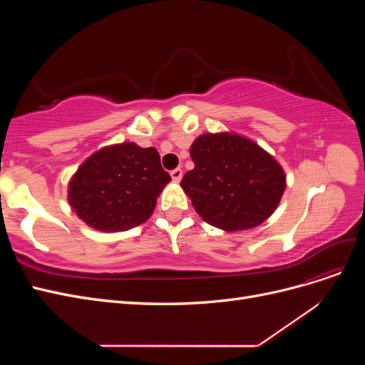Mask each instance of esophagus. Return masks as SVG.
Here are the masks:
<instances>
[{
	"label": "esophagus",
	"instance_id": "obj_1",
	"mask_svg": "<svg viewBox=\"0 0 365 365\" xmlns=\"http://www.w3.org/2000/svg\"><path fill=\"white\" fill-rule=\"evenodd\" d=\"M170 176H172V180H173L175 182H180L181 178H182V170H181L180 168H176V169H173V170L170 172Z\"/></svg>",
	"mask_w": 365,
	"mask_h": 365
}]
</instances>
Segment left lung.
<instances>
[{"mask_svg":"<svg viewBox=\"0 0 365 365\" xmlns=\"http://www.w3.org/2000/svg\"><path fill=\"white\" fill-rule=\"evenodd\" d=\"M190 155L195 169L182 176L181 187L210 225L225 231L254 228L277 208L284 172L254 141L228 132L202 134Z\"/></svg>","mask_w":365,"mask_h":365,"instance_id":"obj_1","label":"left lung"}]
</instances>
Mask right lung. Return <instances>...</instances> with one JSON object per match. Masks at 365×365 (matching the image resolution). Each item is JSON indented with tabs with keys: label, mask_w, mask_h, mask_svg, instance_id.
<instances>
[{
	"label": "right lung",
	"mask_w": 365,
	"mask_h": 365,
	"mask_svg": "<svg viewBox=\"0 0 365 365\" xmlns=\"http://www.w3.org/2000/svg\"><path fill=\"white\" fill-rule=\"evenodd\" d=\"M169 181L157 149L121 143L83 161L68 184V202L86 225L126 231L146 222Z\"/></svg>",
	"instance_id": "add662e5"
}]
</instances>
